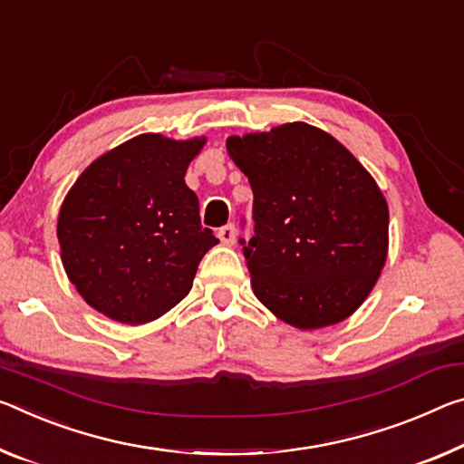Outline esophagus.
Returning <instances> with one entry per match:
<instances>
[{"label":"esophagus","mask_w":464,"mask_h":464,"mask_svg":"<svg viewBox=\"0 0 464 464\" xmlns=\"http://www.w3.org/2000/svg\"><path fill=\"white\" fill-rule=\"evenodd\" d=\"M218 239H220V244H225V246H233L235 241H237V229H235V225H225V227H220L218 229Z\"/></svg>","instance_id":"obj_1"}]
</instances>
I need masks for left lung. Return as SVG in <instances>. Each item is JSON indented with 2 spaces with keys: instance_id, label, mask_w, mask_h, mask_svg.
Returning a JSON list of instances; mask_svg holds the SVG:
<instances>
[{
  "instance_id": "left-lung-1",
  "label": "left lung",
  "mask_w": 464,
  "mask_h": 464,
  "mask_svg": "<svg viewBox=\"0 0 464 464\" xmlns=\"http://www.w3.org/2000/svg\"><path fill=\"white\" fill-rule=\"evenodd\" d=\"M227 152L254 192V237L241 239L254 295L299 330L347 320L388 256V204L376 179L304 121L229 136Z\"/></svg>"
}]
</instances>
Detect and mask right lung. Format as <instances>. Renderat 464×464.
Returning a JSON list of instances; mask_svg holds the SVG:
<instances>
[{
	"instance_id": "obj_1",
	"label": "right lung",
	"mask_w": 464,
	"mask_h": 464,
	"mask_svg": "<svg viewBox=\"0 0 464 464\" xmlns=\"http://www.w3.org/2000/svg\"><path fill=\"white\" fill-rule=\"evenodd\" d=\"M206 138L140 134L92 160L57 217L70 283L88 305L121 324L160 318L188 295L218 239L200 225L186 171Z\"/></svg>"
}]
</instances>
